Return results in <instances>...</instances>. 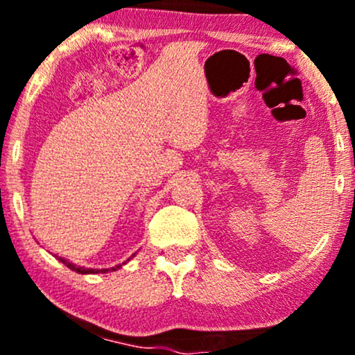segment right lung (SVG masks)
Segmentation results:
<instances>
[{"label": "right lung", "instance_id": "obj_1", "mask_svg": "<svg viewBox=\"0 0 355 355\" xmlns=\"http://www.w3.org/2000/svg\"><path fill=\"white\" fill-rule=\"evenodd\" d=\"M58 259H60V260H61V262H63V263H64V266H67L68 268H71V270L78 272V274H98V272H108V270H107V268H105V270H96V268H83V267H76V266H73V263H70V262H68V260L61 259V257H58ZM116 268H120V266H116V267L110 268V270H116Z\"/></svg>", "mask_w": 355, "mask_h": 355}]
</instances>
